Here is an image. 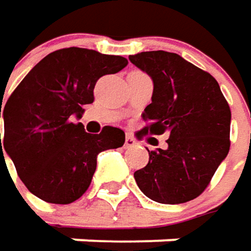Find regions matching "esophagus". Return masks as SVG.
Wrapping results in <instances>:
<instances>
[{"instance_id": "esophagus-1", "label": "esophagus", "mask_w": 251, "mask_h": 251, "mask_svg": "<svg viewBox=\"0 0 251 251\" xmlns=\"http://www.w3.org/2000/svg\"><path fill=\"white\" fill-rule=\"evenodd\" d=\"M136 145H137L136 139H134L131 134H127V136H126V143H124V148H127V149H128V148H134Z\"/></svg>"}]
</instances>
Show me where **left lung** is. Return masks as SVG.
<instances>
[{
  "label": "left lung",
  "instance_id": "8db88e82",
  "mask_svg": "<svg viewBox=\"0 0 251 251\" xmlns=\"http://www.w3.org/2000/svg\"><path fill=\"white\" fill-rule=\"evenodd\" d=\"M128 60L153 81L152 103L137 134L170 133L167 149L148 151L149 162L134 173L139 188L165 204L200 196L229 152L231 109L218 81L178 54L149 51Z\"/></svg>",
  "mask_w": 251,
  "mask_h": 251
}]
</instances>
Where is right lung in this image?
I'll return each mask as SVG.
<instances>
[{
  "instance_id": "1",
  "label": "right lung",
  "mask_w": 251,
  "mask_h": 251,
  "mask_svg": "<svg viewBox=\"0 0 251 251\" xmlns=\"http://www.w3.org/2000/svg\"><path fill=\"white\" fill-rule=\"evenodd\" d=\"M128 61L93 50L64 48L36 64L8 98L0 118V161L7 153L20 180L36 197L68 204L84 194L102 151L121 148L126 134L105 126L99 134L84 131L83 105L93 102L99 77L121 71Z\"/></svg>"
}]
</instances>
